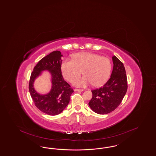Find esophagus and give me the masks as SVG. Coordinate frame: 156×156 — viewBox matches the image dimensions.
<instances>
[{
	"label": "esophagus",
	"instance_id": "esophagus-1",
	"mask_svg": "<svg viewBox=\"0 0 156 156\" xmlns=\"http://www.w3.org/2000/svg\"><path fill=\"white\" fill-rule=\"evenodd\" d=\"M74 91H83V89H74Z\"/></svg>",
	"mask_w": 156,
	"mask_h": 156
}]
</instances>
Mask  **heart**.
Instances as JSON below:
<instances>
[{"mask_svg": "<svg viewBox=\"0 0 156 156\" xmlns=\"http://www.w3.org/2000/svg\"><path fill=\"white\" fill-rule=\"evenodd\" d=\"M111 69L112 63L108 57L90 52L74 54L73 59H64L61 64L63 75L70 82L75 81L83 71L85 76L74 83L79 87L91 84L102 86L108 80Z\"/></svg>", "mask_w": 156, "mask_h": 156, "instance_id": "obj_1", "label": "heart"}]
</instances>
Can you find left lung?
<instances>
[{"mask_svg": "<svg viewBox=\"0 0 156 156\" xmlns=\"http://www.w3.org/2000/svg\"><path fill=\"white\" fill-rule=\"evenodd\" d=\"M112 60L113 70L109 80L101 87L91 90L93 96L89 105L98 114L110 113L116 109L127 90V79L123 63L115 56Z\"/></svg>", "mask_w": 156, "mask_h": 156, "instance_id": "obj_1", "label": "left lung"}]
</instances>
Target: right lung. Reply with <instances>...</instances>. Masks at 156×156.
Segmentation results:
<instances>
[{"label":"right lung","instance_id":"obj_1","mask_svg":"<svg viewBox=\"0 0 156 156\" xmlns=\"http://www.w3.org/2000/svg\"><path fill=\"white\" fill-rule=\"evenodd\" d=\"M62 56L60 51H55L42 58L34 67L30 78L29 90L35 106L49 115L54 116L61 113L69 104L70 96L74 92L62 74ZM44 70H48L51 74L52 88L48 94L42 95L34 90L33 83Z\"/></svg>","mask_w":156,"mask_h":156}]
</instances>
